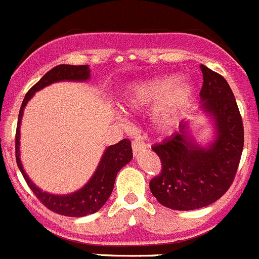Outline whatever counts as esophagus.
Returning <instances> with one entry per match:
<instances>
[{"label": "esophagus", "mask_w": 259, "mask_h": 259, "mask_svg": "<svg viewBox=\"0 0 259 259\" xmlns=\"http://www.w3.org/2000/svg\"><path fill=\"white\" fill-rule=\"evenodd\" d=\"M143 148H146V145L142 142V141H140V140L132 141V150H133V153H135V155H137V153L140 152V151H142Z\"/></svg>", "instance_id": "esophagus-1"}]
</instances>
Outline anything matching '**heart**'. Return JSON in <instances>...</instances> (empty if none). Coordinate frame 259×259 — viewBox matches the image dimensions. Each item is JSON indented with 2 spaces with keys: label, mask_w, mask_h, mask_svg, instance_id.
I'll return each instance as SVG.
<instances>
[{
  "label": "heart",
  "mask_w": 259,
  "mask_h": 259,
  "mask_svg": "<svg viewBox=\"0 0 259 259\" xmlns=\"http://www.w3.org/2000/svg\"><path fill=\"white\" fill-rule=\"evenodd\" d=\"M195 96V87L178 75L157 76L127 87L123 104L127 109L141 112L151 108V123L160 133L174 131L183 119Z\"/></svg>",
  "instance_id": "heart-1"
}]
</instances>
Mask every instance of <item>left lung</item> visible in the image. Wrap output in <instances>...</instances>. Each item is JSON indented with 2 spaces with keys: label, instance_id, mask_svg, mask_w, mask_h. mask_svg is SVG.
Wrapping results in <instances>:
<instances>
[{
  "label": "left lung",
  "instance_id": "obj_1",
  "mask_svg": "<svg viewBox=\"0 0 259 259\" xmlns=\"http://www.w3.org/2000/svg\"><path fill=\"white\" fill-rule=\"evenodd\" d=\"M201 109L214 119L215 140L201 147L189 135L188 122L152 150L161 160V174L150 181L160 204L174 210H195L222 198L237 174L244 145L242 117L229 84L220 74L200 65Z\"/></svg>",
  "mask_w": 259,
  "mask_h": 259
}]
</instances>
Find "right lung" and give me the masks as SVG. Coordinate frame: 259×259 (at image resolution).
Here are the masks:
<instances>
[{
  "instance_id": "right-lung-1",
  "label": "right lung",
  "mask_w": 259,
  "mask_h": 259,
  "mask_svg": "<svg viewBox=\"0 0 259 259\" xmlns=\"http://www.w3.org/2000/svg\"><path fill=\"white\" fill-rule=\"evenodd\" d=\"M91 78V69L88 65H61L55 66L51 70H49L45 75L30 89L25 96L24 102L21 104V108L19 112V122H17L16 128V162L24 176L25 181L27 183L29 188L32 193L36 195V198L49 209L56 214L65 217H85L88 214H93L98 211L102 206L106 204L108 198L111 196L112 190L114 186V180L118 174V171L124 165L132 160V147H131L130 140H122L116 145H112L106 148L103 156L101 158L98 167L96 172L92 176L91 180L80 189L73 194L68 195H53V194L45 193L40 190L34 183L29 179V176L25 172L22 167L21 160H20V124H21L24 108L27 102L32 98L36 92L50 84L56 81L64 80H74V81H85Z\"/></svg>"
}]
</instances>
